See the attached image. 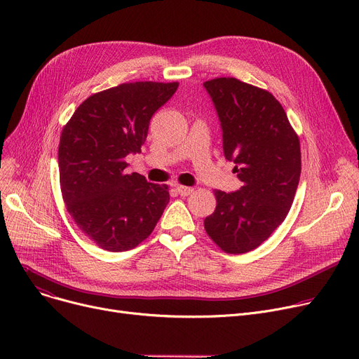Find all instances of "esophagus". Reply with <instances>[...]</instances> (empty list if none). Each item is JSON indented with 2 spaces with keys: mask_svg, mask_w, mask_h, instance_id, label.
<instances>
[{
  "mask_svg": "<svg viewBox=\"0 0 359 359\" xmlns=\"http://www.w3.org/2000/svg\"><path fill=\"white\" fill-rule=\"evenodd\" d=\"M176 191H177V194H179L180 196H189V195L194 192V187L179 184V186L176 187Z\"/></svg>",
  "mask_w": 359,
  "mask_h": 359,
  "instance_id": "34e87169",
  "label": "esophagus"
}]
</instances>
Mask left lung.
Here are the masks:
<instances>
[{"label": "left lung", "mask_w": 359, "mask_h": 359, "mask_svg": "<svg viewBox=\"0 0 359 359\" xmlns=\"http://www.w3.org/2000/svg\"><path fill=\"white\" fill-rule=\"evenodd\" d=\"M222 128L224 156L241 189L214 191L215 211L205 231L225 253H248L284 222L301 173V149L287 113L268 90L233 77L203 83Z\"/></svg>", "instance_id": "8db88e82"}]
</instances>
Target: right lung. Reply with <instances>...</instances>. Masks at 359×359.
<instances>
[{
    "mask_svg": "<svg viewBox=\"0 0 359 359\" xmlns=\"http://www.w3.org/2000/svg\"><path fill=\"white\" fill-rule=\"evenodd\" d=\"M179 83H123L91 94L61 132L62 199L77 227L99 248H137L161 218L168 186L125 173L126 156L141 153L149 119Z\"/></svg>",
    "mask_w": 359,
    "mask_h": 359,
    "instance_id": "obj_1",
    "label": "right lung"
}]
</instances>
